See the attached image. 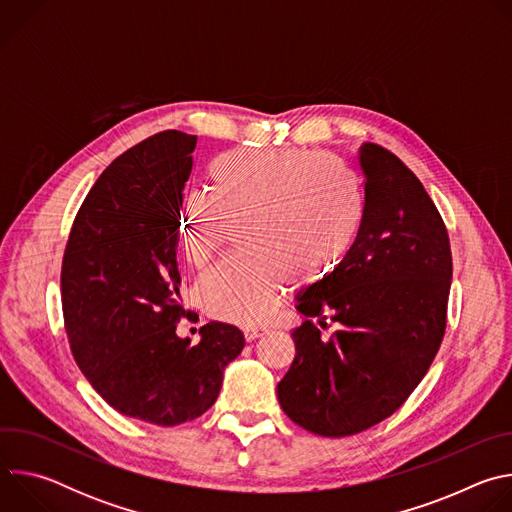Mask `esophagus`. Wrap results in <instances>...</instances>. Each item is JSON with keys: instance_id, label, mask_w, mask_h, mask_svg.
I'll return each instance as SVG.
<instances>
[{"instance_id": "34e87169", "label": "esophagus", "mask_w": 512, "mask_h": 512, "mask_svg": "<svg viewBox=\"0 0 512 512\" xmlns=\"http://www.w3.org/2000/svg\"><path fill=\"white\" fill-rule=\"evenodd\" d=\"M267 330L265 328H259V326H249V328H245L243 330V334H245V338L251 342V340H257L259 336H263Z\"/></svg>"}]
</instances>
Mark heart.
<instances>
[{"mask_svg": "<svg viewBox=\"0 0 512 512\" xmlns=\"http://www.w3.org/2000/svg\"><path fill=\"white\" fill-rule=\"evenodd\" d=\"M210 194L182 208L186 259L204 267L225 245L231 225L251 251L206 271L198 283L204 310L235 324H259L277 306L287 281L304 283L352 243L362 196L334 158L310 152L223 156L210 168Z\"/></svg>", "mask_w": 512, "mask_h": 512, "instance_id": "b5f03b06", "label": "heart"}]
</instances>
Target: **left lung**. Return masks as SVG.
<instances>
[{"instance_id":"obj_1","label":"left lung","mask_w":512,"mask_h":512,"mask_svg":"<svg viewBox=\"0 0 512 512\" xmlns=\"http://www.w3.org/2000/svg\"><path fill=\"white\" fill-rule=\"evenodd\" d=\"M364 206L344 259L298 296L308 320L277 385L300 427L344 437L393 415L440 350L452 285L446 225L417 176L389 150L362 143ZM339 330L322 341L313 318Z\"/></svg>"}]
</instances>
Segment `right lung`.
<instances>
[{"label": "right lung", "mask_w": 512, "mask_h": 512, "mask_svg": "<svg viewBox=\"0 0 512 512\" xmlns=\"http://www.w3.org/2000/svg\"><path fill=\"white\" fill-rule=\"evenodd\" d=\"M196 135L162 131L113 160L72 223L60 291L70 350L119 413L162 427L200 417L223 387L245 336L210 322L200 342L176 334L188 318L176 247Z\"/></svg>", "instance_id": "right-lung-1"}]
</instances>
